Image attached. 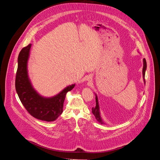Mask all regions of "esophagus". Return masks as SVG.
<instances>
[{"instance_id": "1", "label": "esophagus", "mask_w": 160, "mask_h": 160, "mask_svg": "<svg viewBox=\"0 0 160 160\" xmlns=\"http://www.w3.org/2000/svg\"><path fill=\"white\" fill-rule=\"evenodd\" d=\"M92 79V75H87V76L85 77V80H90Z\"/></svg>"}]
</instances>
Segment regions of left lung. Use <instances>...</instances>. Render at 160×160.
<instances>
[{
    "label": "left lung",
    "mask_w": 160,
    "mask_h": 160,
    "mask_svg": "<svg viewBox=\"0 0 160 160\" xmlns=\"http://www.w3.org/2000/svg\"><path fill=\"white\" fill-rule=\"evenodd\" d=\"M147 68V64H146V61L145 59V58L143 59V69H142V77H143V79H144V83H146V81H145V72H146V70ZM96 107L95 108H92V112L94 114V115L95 116L96 120L98 121L99 123H100L101 124H104V122L102 121L101 115H100V109H99V102H98V98L97 95L96 94Z\"/></svg>",
    "instance_id": "1"
}]
</instances>
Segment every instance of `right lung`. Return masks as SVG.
<instances>
[{
    "mask_svg": "<svg viewBox=\"0 0 160 160\" xmlns=\"http://www.w3.org/2000/svg\"><path fill=\"white\" fill-rule=\"evenodd\" d=\"M32 44L22 48L18 58V70L15 87L18 97L27 111L34 118L46 122L56 120L62 112L66 94L75 84L64 88L57 95L45 98L40 96L33 87L28 75L27 64Z\"/></svg>",
    "mask_w": 160,
    "mask_h": 160,
    "instance_id": "obj_1",
    "label": "right lung"
}]
</instances>
